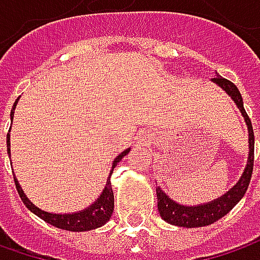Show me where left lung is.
I'll return each mask as SVG.
<instances>
[{
  "label": "left lung",
  "instance_id": "1",
  "mask_svg": "<svg viewBox=\"0 0 260 260\" xmlns=\"http://www.w3.org/2000/svg\"><path fill=\"white\" fill-rule=\"evenodd\" d=\"M214 84L220 86L225 94L229 95L240 113L245 118L247 133H249V156H247V164L245 166V171L240 176V179L235 184L233 188H230L225 194L215 198L213 201H208L204 204L198 205H184L174 201L169 195L160 189V186L156 188V197H157V210L162 220L172 225L186 227V229H194V227H204L215 223L221 217H224L233 207H235L246 194L247 186L252 178L253 172V157H255V135H253V127L250 123V118L246 114L245 107H243V98L240 95V91L237 86L230 82L229 79H224L223 76L217 75L211 79Z\"/></svg>",
  "mask_w": 260,
  "mask_h": 260
}]
</instances>
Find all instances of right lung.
<instances>
[{"label":"right lung","mask_w":260,"mask_h":260,"mask_svg":"<svg viewBox=\"0 0 260 260\" xmlns=\"http://www.w3.org/2000/svg\"><path fill=\"white\" fill-rule=\"evenodd\" d=\"M20 98H17V101L13 105V110H11V124H13V118H14V110L17 107V103H18ZM10 132L7 135V150H8V156H11V150H10ZM130 152V147L125 149L124 152H121L120 155L117 156L113 162V166H111V171H110V175L107 178V184H105L103 192L100 194V197L95 200L94 203L91 205H88L86 208L81 210V211H75V213H63V214H57V213H49V211H45L42 208H39L37 205H35L28 198L27 195L24 194L23 188L20 182L17 181L14 175V182L15 188L18 191V195L21 198V201L24 203V205L37 217H40L42 220H45L46 223L52 224L53 227H57V229H62V230H69V232H88V230H94V229H98L101 225H104L110 217L114 211V194H113V188H111V182H110V176L113 174V169L114 166L124 157L127 153Z\"/></svg>","instance_id":"right-lung-1"}]
</instances>
